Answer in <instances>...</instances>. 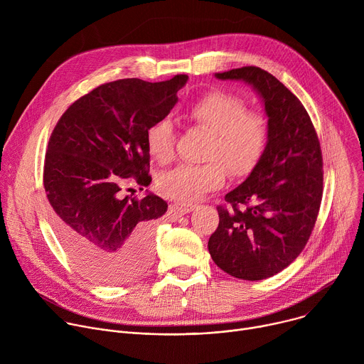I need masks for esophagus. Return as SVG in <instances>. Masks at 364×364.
<instances>
[{"mask_svg":"<svg viewBox=\"0 0 364 364\" xmlns=\"http://www.w3.org/2000/svg\"><path fill=\"white\" fill-rule=\"evenodd\" d=\"M196 209V204L193 203H176L174 204V210L178 213V215H186V213H190Z\"/></svg>","mask_w":364,"mask_h":364,"instance_id":"1","label":"esophagus"}]
</instances>
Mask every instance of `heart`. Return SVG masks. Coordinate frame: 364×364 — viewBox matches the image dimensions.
Masks as SVG:
<instances>
[{
    "mask_svg": "<svg viewBox=\"0 0 364 364\" xmlns=\"http://www.w3.org/2000/svg\"><path fill=\"white\" fill-rule=\"evenodd\" d=\"M190 125L209 132L203 149V164H181L160 174L159 190L174 200L191 201L218 190L233 177L247 176L261 160L269 139V125L264 115L247 111L246 103L226 92H210L183 112ZM174 128L168 119L151 124L145 131V145L151 157L167 164L174 159Z\"/></svg>",
    "mask_w": 364,
    "mask_h": 364,
    "instance_id": "b5f03b06",
    "label": "heart"
}]
</instances>
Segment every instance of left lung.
I'll use <instances>...</instances> for the list:
<instances>
[{
	"label": "left lung",
	"instance_id": "1",
	"mask_svg": "<svg viewBox=\"0 0 364 364\" xmlns=\"http://www.w3.org/2000/svg\"><path fill=\"white\" fill-rule=\"evenodd\" d=\"M215 76L243 80L262 97L269 139L249 177L225 196L232 210L218 205L219 226L207 246L226 274L261 281L294 262L314 229L323 198L320 141L299 99L267 70L245 66Z\"/></svg>",
	"mask_w": 364,
	"mask_h": 364
}]
</instances>
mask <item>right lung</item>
<instances>
[{"label":"right lung","instance_id":"1","mask_svg":"<svg viewBox=\"0 0 364 364\" xmlns=\"http://www.w3.org/2000/svg\"><path fill=\"white\" fill-rule=\"evenodd\" d=\"M187 79L100 85L72 103L50 135L43 183L51 225L73 264L97 282H128L151 261L168 205L152 193L121 198L119 183H151L145 131L170 114Z\"/></svg>","mask_w":364,"mask_h":364}]
</instances>
